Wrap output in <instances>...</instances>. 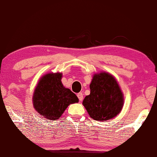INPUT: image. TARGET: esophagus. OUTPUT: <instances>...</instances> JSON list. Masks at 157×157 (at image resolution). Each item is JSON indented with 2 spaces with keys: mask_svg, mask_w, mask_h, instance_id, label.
<instances>
[{
  "mask_svg": "<svg viewBox=\"0 0 157 157\" xmlns=\"http://www.w3.org/2000/svg\"><path fill=\"white\" fill-rule=\"evenodd\" d=\"M77 97H78V98L79 99V100L82 101V100H83V93H78V94H77Z\"/></svg>",
  "mask_w": 157,
  "mask_h": 157,
  "instance_id": "34e87169",
  "label": "esophagus"
}]
</instances>
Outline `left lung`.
<instances>
[{
  "label": "left lung",
  "instance_id": "obj_1",
  "mask_svg": "<svg viewBox=\"0 0 157 157\" xmlns=\"http://www.w3.org/2000/svg\"><path fill=\"white\" fill-rule=\"evenodd\" d=\"M90 93L83 105L92 119L99 121L112 119L119 114L124 104V96L115 77L106 71L93 75Z\"/></svg>",
  "mask_w": 157,
  "mask_h": 157
}]
</instances>
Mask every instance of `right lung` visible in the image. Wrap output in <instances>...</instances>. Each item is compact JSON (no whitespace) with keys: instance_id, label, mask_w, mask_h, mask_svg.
Here are the masks:
<instances>
[{"instance_id":"1","label":"right lung","mask_w":157,"mask_h":157,"mask_svg":"<svg viewBox=\"0 0 157 157\" xmlns=\"http://www.w3.org/2000/svg\"><path fill=\"white\" fill-rule=\"evenodd\" d=\"M62 77L60 72L45 74L33 91V108L48 120H57L69 105L78 102L75 94L63 86Z\"/></svg>"}]
</instances>
